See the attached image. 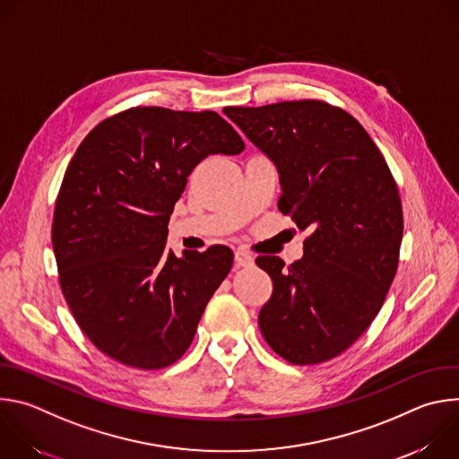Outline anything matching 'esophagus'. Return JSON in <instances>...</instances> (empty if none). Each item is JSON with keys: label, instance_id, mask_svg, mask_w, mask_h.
<instances>
[{"label": "esophagus", "instance_id": "1", "mask_svg": "<svg viewBox=\"0 0 459 459\" xmlns=\"http://www.w3.org/2000/svg\"><path fill=\"white\" fill-rule=\"evenodd\" d=\"M234 264L238 269H243V267H252L254 265V257L245 252V250H236L234 254Z\"/></svg>", "mask_w": 459, "mask_h": 459}]
</instances>
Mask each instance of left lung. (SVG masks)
Returning <instances> with one entry per match:
<instances>
[{
	"label": "left lung",
	"mask_w": 459,
	"mask_h": 459,
	"mask_svg": "<svg viewBox=\"0 0 459 459\" xmlns=\"http://www.w3.org/2000/svg\"><path fill=\"white\" fill-rule=\"evenodd\" d=\"M225 116L278 169V209L310 236L303 257L255 264L273 280L259 331L294 365L347 351L377 316L403 238L398 186L367 130L349 112L303 100L227 107Z\"/></svg>",
	"instance_id": "obj_1"
}]
</instances>
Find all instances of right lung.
I'll list each match as a JSON object with an SVG mask.
<instances>
[{"instance_id": "right-lung-1", "label": "right lung", "mask_w": 459, "mask_h": 459, "mask_svg": "<svg viewBox=\"0 0 459 459\" xmlns=\"http://www.w3.org/2000/svg\"><path fill=\"white\" fill-rule=\"evenodd\" d=\"M245 143L220 114L136 107L103 119L65 172L52 221L59 285L80 329L108 358L143 370L190 347L232 269V250H167L192 169Z\"/></svg>"}]
</instances>
